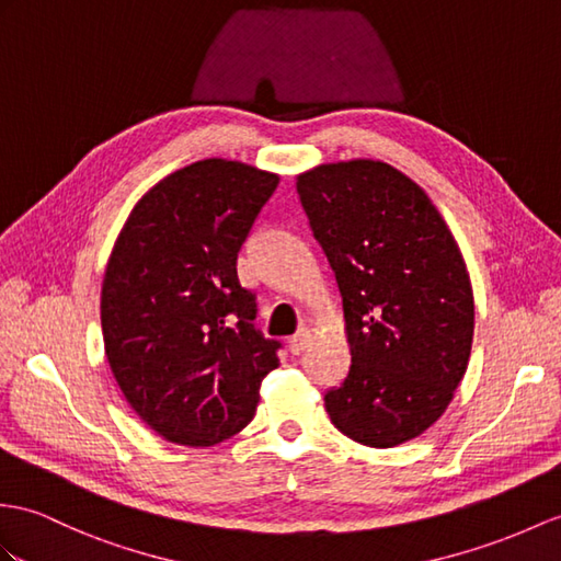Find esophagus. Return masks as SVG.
Returning a JSON list of instances; mask_svg holds the SVG:
<instances>
[{
  "instance_id": "esophagus-1",
  "label": "esophagus",
  "mask_w": 561,
  "mask_h": 561,
  "mask_svg": "<svg viewBox=\"0 0 561 561\" xmlns=\"http://www.w3.org/2000/svg\"><path fill=\"white\" fill-rule=\"evenodd\" d=\"M311 343V331L309 328H299V331L290 337V352L293 354H302Z\"/></svg>"
}]
</instances>
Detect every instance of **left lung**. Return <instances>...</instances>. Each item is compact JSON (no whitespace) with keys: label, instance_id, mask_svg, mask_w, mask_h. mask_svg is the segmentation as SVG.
<instances>
[{"label":"left lung","instance_id":"1","mask_svg":"<svg viewBox=\"0 0 561 561\" xmlns=\"http://www.w3.org/2000/svg\"><path fill=\"white\" fill-rule=\"evenodd\" d=\"M297 195L343 295L352 352L325 412L354 443L412 440L467 374L473 293L457 242L428 195L383 161L317 167Z\"/></svg>","mask_w":561,"mask_h":561}]
</instances>
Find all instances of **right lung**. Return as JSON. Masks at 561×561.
Masks as SVG:
<instances>
[{
	"label": "right lung",
	"mask_w": 561,
	"mask_h": 561,
	"mask_svg": "<svg viewBox=\"0 0 561 561\" xmlns=\"http://www.w3.org/2000/svg\"><path fill=\"white\" fill-rule=\"evenodd\" d=\"M278 175L204 159L135 204L102 285V333L121 392L161 438L209 447L254 416L278 340L254 325L238 252Z\"/></svg>",
	"instance_id": "1"
}]
</instances>
